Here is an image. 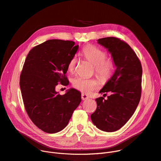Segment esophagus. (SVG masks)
I'll list each match as a JSON object with an SVG mask.
<instances>
[{
    "label": "esophagus",
    "mask_w": 161,
    "mask_h": 161,
    "mask_svg": "<svg viewBox=\"0 0 161 161\" xmlns=\"http://www.w3.org/2000/svg\"><path fill=\"white\" fill-rule=\"evenodd\" d=\"M81 98H82V99L83 101H84V100H88V96L87 95L84 94V93H82V95H81Z\"/></svg>",
    "instance_id": "1"
}]
</instances>
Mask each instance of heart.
I'll list each match as a JSON object with an SVG mask.
<instances>
[{
    "mask_svg": "<svg viewBox=\"0 0 161 161\" xmlns=\"http://www.w3.org/2000/svg\"><path fill=\"white\" fill-rule=\"evenodd\" d=\"M82 54L88 60L93 64L95 71L99 78L106 81L112 77L115 68L114 60L110 57H106V53L101 48L93 44L85 46L82 51ZM77 64V58L73 57L68 64V69L69 71H75ZM73 86L75 89L90 93L100 87V83L97 79H87L78 77L73 79Z\"/></svg>",
    "mask_w": 161,
    "mask_h": 161,
    "instance_id": "b5f03b06",
    "label": "heart"
}]
</instances>
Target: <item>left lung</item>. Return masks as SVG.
Segmentation results:
<instances>
[{"label": "left lung", "instance_id": "obj_1", "mask_svg": "<svg viewBox=\"0 0 161 161\" xmlns=\"http://www.w3.org/2000/svg\"><path fill=\"white\" fill-rule=\"evenodd\" d=\"M97 41L112 55L116 69L99 92L101 94L110 92L111 95L107 100L103 97L96 98L97 107L91 119L98 129L113 132L129 120L139 103L142 66L135 52L124 41L111 36Z\"/></svg>", "mask_w": 161, "mask_h": 161}]
</instances>
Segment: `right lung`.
<instances>
[{
	"instance_id": "add662e5",
	"label": "right lung",
	"mask_w": 161,
	"mask_h": 161,
	"mask_svg": "<svg viewBox=\"0 0 161 161\" xmlns=\"http://www.w3.org/2000/svg\"><path fill=\"white\" fill-rule=\"evenodd\" d=\"M78 48L73 41L48 40L33 47L24 62L20 77L24 107L34 125L46 133L63 130L81 102L75 89L63 95L55 91L58 82L68 84V64Z\"/></svg>"
}]
</instances>
